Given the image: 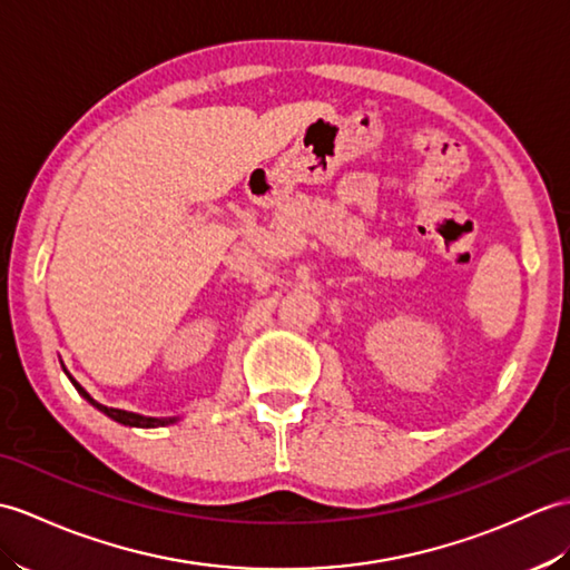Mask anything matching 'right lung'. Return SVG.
<instances>
[{"label": "right lung", "mask_w": 570, "mask_h": 570, "mask_svg": "<svg viewBox=\"0 0 570 570\" xmlns=\"http://www.w3.org/2000/svg\"><path fill=\"white\" fill-rule=\"evenodd\" d=\"M70 376V374H68ZM70 381L75 383V389L85 395V399L95 405V407H99L104 415H109L111 420H116V422H121V425H128V428H165V425H171V422H177V417H142V415H136V413H126V410H116V407H106V405H101V403H97L95 399H91V395L79 386V383L70 376Z\"/></svg>", "instance_id": "add662e5"}]
</instances>
